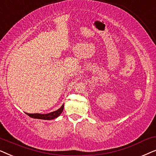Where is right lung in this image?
Instances as JSON below:
<instances>
[{
  "mask_svg": "<svg viewBox=\"0 0 156 156\" xmlns=\"http://www.w3.org/2000/svg\"><path fill=\"white\" fill-rule=\"evenodd\" d=\"M63 109H64V104L59 108V109H57V111H55V112L49 113V114H27V113H26V114L28 115L29 116H30L31 118L37 119H43V120H52V119L57 118V117L62 114V112H63Z\"/></svg>",
  "mask_w": 156,
  "mask_h": 156,
  "instance_id": "right-lung-1",
  "label": "right lung"
}]
</instances>
